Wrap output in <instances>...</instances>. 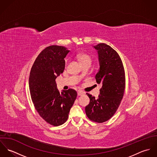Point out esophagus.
<instances>
[{
	"label": "esophagus",
	"mask_w": 157,
	"mask_h": 157,
	"mask_svg": "<svg viewBox=\"0 0 157 157\" xmlns=\"http://www.w3.org/2000/svg\"><path fill=\"white\" fill-rule=\"evenodd\" d=\"M83 94H84V93H83L82 91H80V90H78V92H77V95H78V96L82 95H83Z\"/></svg>",
	"instance_id": "34e87169"
}]
</instances>
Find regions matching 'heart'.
I'll list each match as a JSON object with an SVG mask.
<instances>
[{"instance_id":"b5f03b06","label":"heart","mask_w":157,"mask_h":157,"mask_svg":"<svg viewBox=\"0 0 157 157\" xmlns=\"http://www.w3.org/2000/svg\"><path fill=\"white\" fill-rule=\"evenodd\" d=\"M77 60L80 62V64L83 66L84 65L86 64H91L92 63V59L90 57V55H88V54L84 53V52H82V53H79L77 55ZM67 62H68V60L67 59L65 60V65H67Z\"/></svg>"}]
</instances>
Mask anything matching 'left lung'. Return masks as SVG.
Masks as SVG:
<instances>
[{
    "label": "left lung",
    "instance_id": "obj_1",
    "mask_svg": "<svg viewBox=\"0 0 157 157\" xmlns=\"http://www.w3.org/2000/svg\"><path fill=\"white\" fill-rule=\"evenodd\" d=\"M93 47L97 51L100 65L95 79L101 88L97 98L86 94L90 102L85 112L90 120L103 123L109 120L119 107L125 88V73L119 55L110 46L98 44Z\"/></svg>",
    "mask_w": 157,
    "mask_h": 157
}]
</instances>
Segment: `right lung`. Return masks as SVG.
I'll list each match as a JSON object with an SVG mask.
<instances>
[{"label":"right lung","instance_id":"1","mask_svg":"<svg viewBox=\"0 0 157 157\" xmlns=\"http://www.w3.org/2000/svg\"><path fill=\"white\" fill-rule=\"evenodd\" d=\"M70 51L62 46L46 47L31 69L29 91L36 111L48 123L58 126L65 123L77 94L75 90H58L56 78L63 73L64 59Z\"/></svg>","mask_w":157,"mask_h":157}]
</instances>
